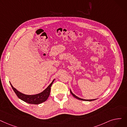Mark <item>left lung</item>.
<instances>
[{"mask_svg":"<svg viewBox=\"0 0 127 127\" xmlns=\"http://www.w3.org/2000/svg\"><path fill=\"white\" fill-rule=\"evenodd\" d=\"M70 93H71V94L73 95V96H74V97H75V98H77V99H78V100H80L85 101H94V100H96V99H93V100H85V99L81 98L78 97V96H76V95H75L74 94H73V92L71 91V90H70Z\"/></svg>","mask_w":127,"mask_h":127,"instance_id":"1","label":"left lung"}]
</instances>
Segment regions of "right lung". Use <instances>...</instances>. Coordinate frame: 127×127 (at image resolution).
Segmentation results:
<instances>
[{"instance_id": "add662e5", "label": "right lung", "mask_w": 127, "mask_h": 127, "mask_svg": "<svg viewBox=\"0 0 127 127\" xmlns=\"http://www.w3.org/2000/svg\"><path fill=\"white\" fill-rule=\"evenodd\" d=\"M54 79L52 81L51 83L49 85V86L46 88V89L43 90L42 92L38 93V94L35 95H26L23 93H21L18 91L15 88H14L11 84L10 83L11 87L15 94L17 95V96L22 100L27 103L29 104H39L42 103L43 102H45L50 95V90H51V87L53 84Z\"/></svg>"}]
</instances>
